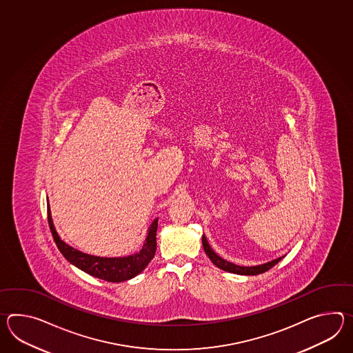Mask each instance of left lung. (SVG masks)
<instances>
[{"label":"left lung","instance_id":"left-lung-1","mask_svg":"<svg viewBox=\"0 0 353 353\" xmlns=\"http://www.w3.org/2000/svg\"><path fill=\"white\" fill-rule=\"evenodd\" d=\"M203 245H204V251L206 254H208V257L212 259V263L215 265L216 267H219L220 270H224V271H228V272H232V274H263V272H266L268 271L270 268H272L274 265H277L281 259H274V261H271V262H267V263H263V265H259V266H252V267H244V266H236L234 263H232V262H228L225 259H221L219 257L215 252L212 251V248H210V245L208 243V241H206V236L203 235Z\"/></svg>","mask_w":353,"mask_h":353}]
</instances>
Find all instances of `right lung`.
Returning a JSON list of instances; mask_svg holds the SVG:
<instances>
[{"label": "right lung", "mask_w": 353, "mask_h": 353, "mask_svg": "<svg viewBox=\"0 0 353 353\" xmlns=\"http://www.w3.org/2000/svg\"><path fill=\"white\" fill-rule=\"evenodd\" d=\"M48 223H49V228L55 244L64 256V259L71 262L72 265L79 267V270L85 271L86 274L108 282L126 281L129 279H133L137 274H141L154 257L156 250H157L156 235H157L158 219L150 224L145 243L143 245L141 252L135 253L133 256L118 257V259L91 256L79 250H74L71 245L64 243L59 238L58 233L55 232L54 224H53L50 209H49V203H48Z\"/></svg>", "instance_id": "1"}]
</instances>
